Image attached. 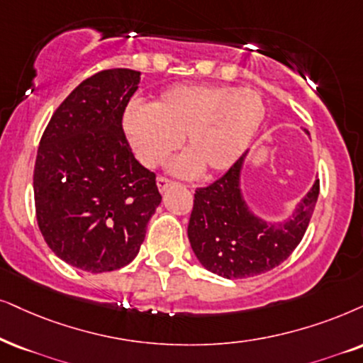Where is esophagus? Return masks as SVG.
I'll use <instances>...</instances> for the list:
<instances>
[{
    "mask_svg": "<svg viewBox=\"0 0 363 363\" xmlns=\"http://www.w3.org/2000/svg\"><path fill=\"white\" fill-rule=\"evenodd\" d=\"M171 184H172L171 179H167V177H159V179H157V187H159V191H160V192L166 191L167 187L171 186Z\"/></svg>",
    "mask_w": 363,
    "mask_h": 363,
    "instance_id": "1",
    "label": "esophagus"
}]
</instances>
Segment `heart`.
<instances>
[{
	"label": "heart",
	"mask_w": 363,
	"mask_h": 363,
	"mask_svg": "<svg viewBox=\"0 0 363 363\" xmlns=\"http://www.w3.org/2000/svg\"><path fill=\"white\" fill-rule=\"evenodd\" d=\"M256 91L229 85L171 86L150 107L132 104L123 128L144 166L159 167L182 144L187 152L172 164L181 176L226 171L241 157L264 121Z\"/></svg>",
	"instance_id": "1"
}]
</instances>
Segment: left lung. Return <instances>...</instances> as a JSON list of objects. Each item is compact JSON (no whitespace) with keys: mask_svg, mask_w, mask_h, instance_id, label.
Masks as SVG:
<instances>
[{"mask_svg":"<svg viewBox=\"0 0 363 363\" xmlns=\"http://www.w3.org/2000/svg\"><path fill=\"white\" fill-rule=\"evenodd\" d=\"M245 157L242 154L213 184L196 189L187 226L201 264L228 279L256 277L281 264L303 240L320 192V181H315L288 221L268 224L251 213L242 199L240 181Z\"/></svg>","mask_w":363,"mask_h":363,"instance_id":"obj_1","label":"left lung"}]
</instances>
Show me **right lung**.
Returning <instances> with one entry per match:
<instances>
[{
    "label": "right lung",
    "mask_w": 363,
    "mask_h": 363,
    "mask_svg": "<svg viewBox=\"0 0 363 363\" xmlns=\"http://www.w3.org/2000/svg\"><path fill=\"white\" fill-rule=\"evenodd\" d=\"M139 82L140 72L128 68L95 73L60 104L41 135L36 221L50 250L82 272L130 263L162 199L122 128Z\"/></svg>",
    "instance_id": "obj_1"
}]
</instances>
